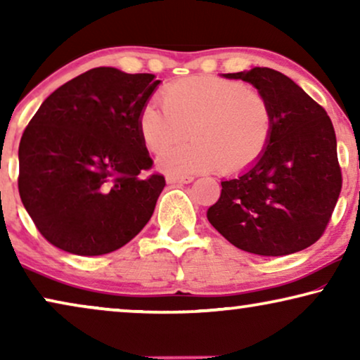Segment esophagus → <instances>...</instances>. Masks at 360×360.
I'll return each mask as SVG.
<instances>
[{
    "label": "esophagus",
    "mask_w": 360,
    "mask_h": 360,
    "mask_svg": "<svg viewBox=\"0 0 360 360\" xmlns=\"http://www.w3.org/2000/svg\"><path fill=\"white\" fill-rule=\"evenodd\" d=\"M190 181H193V176H179V175H169V176H167V184H172V185L190 184Z\"/></svg>",
    "instance_id": "esophagus-1"
}]
</instances>
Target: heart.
<instances>
[{
    "mask_svg": "<svg viewBox=\"0 0 360 360\" xmlns=\"http://www.w3.org/2000/svg\"><path fill=\"white\" fill-rule=\"evenodd\" d=\"M160 105L142 108L137 129L147 150L162 152L157 167L167 174L181 176L218 169L224 175L243 174L257 165L272 142V101L245 83L186 77L160 91ZM188 135L195 143L173 147Z\"/></svg>",
    "mask_w": 360,
    "mask_h": 360,
    "instance_id": "obj_1",
    "label": "heart"
}]
</instances>
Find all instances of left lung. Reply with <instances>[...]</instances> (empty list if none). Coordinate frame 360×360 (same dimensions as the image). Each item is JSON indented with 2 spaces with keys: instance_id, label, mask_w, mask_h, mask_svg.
I'll return each mask as SVG.
<instances>
[{
  "instance_id": "8db88e82",
  "label": "left lung",
  "mask_w": 360,
  "mask_h": 360,
  "mask_svg": "<svg viewBox=\"0 0 360 360\" xmlns=\"http://www.w3.org/2000/svg\"><path fill=\"white\" fill-rule=\"evenodd\" d=\"M252 83L275 112L272 142L238 179L221 181L208 221L236 248L257 255H288L316 243L342 188L336 134L321 105L274 68L224 73Z\"/></svg>"
}]
</instances>
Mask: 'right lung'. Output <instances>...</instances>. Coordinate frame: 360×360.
Segmentation results:
<instances>
[{
  "label": "right lung",
  "mask_w": 360,
  "mask_h": 360,
  "mask_svg": "<svg viewBox=\"0 0 360 360\" xmlns=\"http://www.w3.org/2000/svg\"><path fill=\"white\" fill-rule=\"evenodd\" d=\"M152 73L91 68L46 98L22 132L18 188L44 238L103 255L141 233L165 186L137 120L159 86Z\"/></svg>",
  "instance_id": "add662e5"
}]
</instances>
